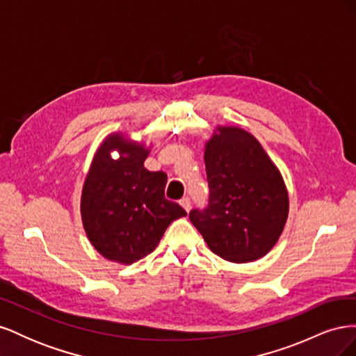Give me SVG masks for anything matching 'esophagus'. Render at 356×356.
Segmentation results:
<instances>
[{
  "mask_svg": "<svg viewBox=\"0 0 356 356\" xmlns=\"http://www.w3.org/2000/svg\"><path fill=\"white\" fill-rule=\"evenodd\" d=\"M179 204L182 208H184L187 212H190V209H191V200H190V197H182L181 200H179Z\"/></svg>",
  "mask_w": 356,
  "mask_h": 356,
  "instance_id": "esophagus-1",
  "label": "esophagus"
}]
</instances>
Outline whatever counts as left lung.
Here are the masks:
<instances>
[{"label":"left lung","mask_w":356,"mask_h":356,"mask_svg":"<svg viewBox=\"0 0 356 356\" xmlns=\"http://www.w3.org/2000/svg\"><path fill=\"white\" fill-rule=\"evenodd\" d=\"M208 208L190 221L209 250L232 263H250L276 245L289 200L281 172L261 144L236 126H218L204 145Z\"/></svg>","instance_id":"8db88e82"}]
</instances>
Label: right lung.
I'll return each mask as SVG.
<instances>
[{
  "label": "right lung",
  "instance_id": "obj_1",
  "mask_svg": "<svg viewBox=\"0 0 356 356\" xmlns=\"http://www.w3.org/2000/svg\"><path fill=\"white\" fill-rule=\"evenodd\" d=\"M117 151L118 156L111 153ZM149 148L111 134L96 152L81 191L86 234L106 260L132 264L156 250L169 224L187 212L165 197V172L144 168Z\"/></svg>",
  "mask_w": 356,
  "mask_h": 356
}]
</instances>
